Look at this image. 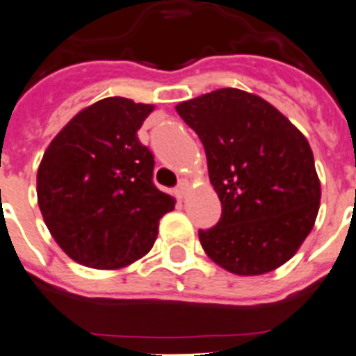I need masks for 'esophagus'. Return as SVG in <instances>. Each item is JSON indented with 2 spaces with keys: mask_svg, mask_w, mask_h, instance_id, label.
<instances>
[{
  "mask_svg": "<svg viewBox=\"0 0 356 356\" xmlns=\"http://www.w3.org/2000/svg\"><path fill=\"white\" fill-rule=\"evenodd\" d=\"M188 191H189V182L188 181H181V182H179L177 188H175V196H177L179 200H182V198H186Z\"/></svg>",
  "mask_w": 356,
  "mask_h": 356,
  "instance_id": "34e87169",
  "label": "esophagus"
}]
</instances>
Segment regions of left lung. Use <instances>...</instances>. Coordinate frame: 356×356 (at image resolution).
<instances>
[{"mask_svg":"<svg viewBox=\"0 0 356 356\" xmlns=\"http://www.w3.org/2000/svg\"><path fill=\"white\" fill-rule=\"evenodd\" d=\"M198 134L210 184L222 207L200 229L205 254L226 271L255 277L294 257L320 209V179L308 139L259 95L219 88L175 106Z\"/></svg>","mask_w":356,"mask_h":356,"instance_id":"left-lung-1","label":"left lung"}]
</instances>
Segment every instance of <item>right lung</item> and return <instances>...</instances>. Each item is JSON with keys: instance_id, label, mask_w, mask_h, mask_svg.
Instances as JSON below:
<instances>
[{"instance_id": "add662e5", "label": "right lung", "mask_w": 356, "mask_h": 356, "mask_svg": "<svg viewBox=\"0 0 356 356\" xmlns=\"http://www.w3.org/2000/svg\"><path fill=\"white\" fill-rule=\"evenodd\" d=\"M153 104L106 97L54 137L36 175L38 205L58 247L94 270H122L153 248L175 198L153 184L137 130Z\"/></svg>"}]
</instances>
